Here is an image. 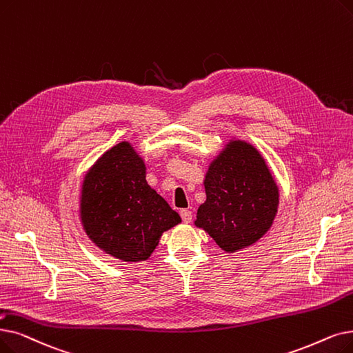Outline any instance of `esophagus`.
<instances>
[{
  "instance_id": "1",
  "label": "esophagus",
  "mask_w": 353,
  "mask_h": 353,
  "mask_svg": "<svg viewBox=\"0 0 353 353\" xmlns=\"http://www.w3.org/2000/svg\"><path fill=\"white\" fill-rule=\"evenodd\" d=\"M180 216H181L183 222H185V223H190L192 219H193V213H192V210H189V209H181V210H180Z\"/></svg>"
}]
</instances>
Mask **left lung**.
<instances>
[{
    "label": "left lung",
    "mask_w": 353,
    "mask_h": 353,
    "mask_svg": "<svg viewBox=\"0 0 353 353\" xmlns=\"http://www.w3.org/2000/svg\"><path fill=\"white\" fill-rule=\"evenodd\" d=\"M203 186L206 201L194 225L225 252L251 247L272 226L280 190L270 167L251 143L231 139L209 163Z\"/></svg>",
    "instance_id": "8db88e82"
}]
</instances>
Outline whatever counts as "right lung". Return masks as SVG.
<instances>
[{
	"mask_svg": "<svg viewBox=\"0 0 353 353\" xmlns=\"http://www.w3.org/2000/svg\"><path fill=\"white\" fill-rule=\"evenodd\" d=\"M144 159L121 141L92 164L82 180L79 218L97 247L122 263H141L161 235L181 222L179 213L152 189Z\"/></svg>",
	"mask_w": 353,
	"mask_h": 353,
	"instance_id": "1",
	"label": "right lung"
}]
</instances>
